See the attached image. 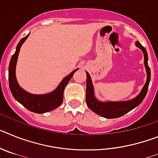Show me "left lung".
Segmentation results:
<instances>
[{"label":"left lung","mask_w":158,"mask_h":158,"mask_svg":"<svg viewBox=\"0 0 158 158\" xmlns=\"http://www.w3.org/2000/svg\"><path fill=\"white\" fill-rule=\"evenodd\" d=\"M137 47L142 50L144 54V64L146 67V70L147 73V79L145 85L142 88L140 92L135 98L127 101H119V102H101L99 101L94 96V89H93L92 79L89 73L86 72L87 75V81H86V104L88 107L97 115L106 118H115L121 117L133 110L135 107L139 106L144 100L145 96L147 93L148 87L150 81V69L148 65V54L147 51L144 47L141 45L139 41L135 43Z\"/></svg>","instance_id":"8db88e82"}]
</instances>
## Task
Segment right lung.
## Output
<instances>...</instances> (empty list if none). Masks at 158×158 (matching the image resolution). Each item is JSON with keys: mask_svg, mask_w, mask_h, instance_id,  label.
<instances>
[{"mask_svg": "<svg viewBox=\"0 0 158 158\" xmlns=\"http://www.w3.org/2000/svg\"><path fill=\"white\" fill-rule=\"evenodd\" d=\"M29 35L30 34L23 37L19 42L17 47H16V52L14 53V54L12 56L9 66H8V82H9L10 91L12 96H14V98L30 111L38 113V114H42V113L52 111L62 104V101H63L64 89L68 82L73 76L74 73L78 69L73 70L68 76L65 77L62 81V82L59 84V85L52 93L43 95H35L25 91L24 89H23L19 85V84L16 81V66L20 47H21L22 44L24 43L25 40H27Z\"/></svg>", "mask_w": 158, "mask_h": 158, "instance_id": "add662e5", "label": "right lung"}]
</instances>
